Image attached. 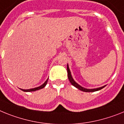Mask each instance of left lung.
Returning a JSON list of instances; mask_svg holds the SVG:
<instances>
[{"mask_svg":"<svg viewBox=\"0 0 124 124\" xmlns=\"http://www.w3.org/2000/svg\"><path fill=\"white\" fill-rule=\"evenodd\" d=\"M67 74H68V78H69V80L70 82L72 84V85H74V87L77 88V89H79L80 90H82L83 92H95V91H98V90H101L102 89H103L104 87H105L106 85H104V86H102L101 87H99V88H95V89H86V88L83 87H82L81 85H80L79 84H78L75 80H74V78H73L72 76L71 75V72H70V70L69 69V65L67 64Z\"/></svg>","mask_w":124,"mask_h":124,"instance_id":"8db88e82","label":"left lung"}]
</instances>
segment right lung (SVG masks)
Wrapping results in <instances>:
<instances>
[{
    "mask_svg": "<svg viewBox=\"0 0 124 124\" xmlns=\"http://www.w3.org/2000/svg\"><path fill=\"white\" fill-rule=\"evenodd\" d=\"M48 79H49V78H47V80H46V81L42 85H41L39 86V87H35V88H33V89H20V90H22V91H23V92H34V91H36V90H40V89H43V88H44L46 85H47Z\"/></svg>",
    "mask_w": 124,
    "mask_h": 124,
    "instance_id": "add662e5",
    "label": "right lung"
}]
</instances>
